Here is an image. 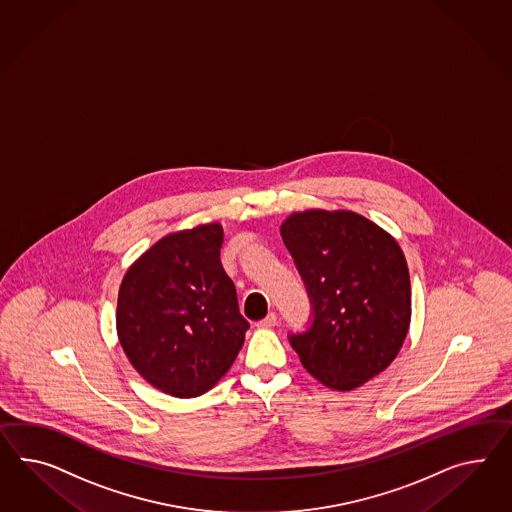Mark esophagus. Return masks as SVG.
<instances>
[{"mask_svg":"<svg viewBox=\"0 0 512 512\" xmlns=\"http://www.w3.org/2000/svg\"><path fill=\"white\" fill-rule=\"evenodd\" d=\"M276 323H278V317H276L275 312H271V314L267 315L265 319H262V321H258V323H256V327L273 328L275 327Z\"/></svg>","mask_w":512,"mask_h":512,"instance_id":"esophagus-1","label":"esophagus"}]
</instances>
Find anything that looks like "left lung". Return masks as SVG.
<instances>
[{"label": "left lung", "mask_w": 512, "mask_h": 512, "mask_svg": "<svg viewBox=\"0 0 512 512\" xmlns=\"http://www.w3.org/2000/svg\"><path fill=\"white\" fill-rule=\"evenodd\" d=\"M280 236L308 288L314 323L289 336L304 369L349 392L395 360L412 315L405 254L379 224L349 210L291 213Z\"/></svg>", "instance_id": "8db88e82"}]
</instances>
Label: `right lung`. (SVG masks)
Listing matches in <instances>:
<instances>
[{
    "mask_svg": "<svg viewBox=\"0 0 512 512\" xmlns=\"http://www.w3.org/2000/svg\"><path fill=\"white\" fill-rule=\"evenodd\" d=\"M223 226L161 237L120 282L117 334L133 369L163 394L210 392L234 364L249 321L221 263Z\"/></svg>",
    "mask_w": 512,
    "mask_h": 512,
    "instance_id": "1",
    "label": "right lung"
}]
</instances>
